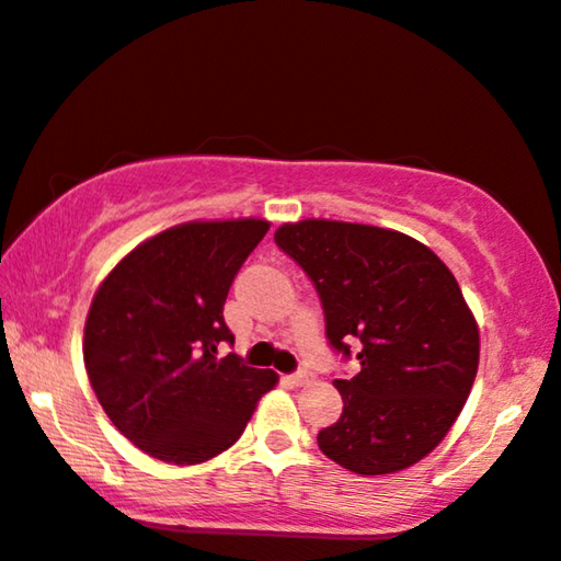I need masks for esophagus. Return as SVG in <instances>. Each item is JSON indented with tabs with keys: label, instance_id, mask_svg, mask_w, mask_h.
Listing matches in <instances>:
<instances>
[{
	"label": "esophagus",
	"instance_id": "34e87169",
	"mask_svg": "<svg viewBox=\"0 0 561 561\" xmlns=\"http://www.w3.org/2000/svg\"><path fill=\"white\" fill-rule=\"evenodd\" d=\"M311 371H308V369H298V371H294V375H288L286 379H290V381H294V385H306V381H311Z\"/></svg>",
	"mask_w": 561,
	"mask_h": 561
}]
</instances>
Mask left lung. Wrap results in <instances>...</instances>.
<instances>
[{
    "label": "left lung",
    "mask_w": 561,
    "mask_h": 561,
    "mask_svg": "<svg viewBox=\"0 0 561 561\" xmlns=\"http://www.w3.org/2000/svg\"><path fill=\"white\" fill-rule=\"evenodd\" d=\"M275 245L321 298L329 346L359 375L334 379L344 410L319 448L362 476L427 456L460 415L478 371V327L433 250L371 225H283Z\"/></svg>",
    "instance_id": "obj_1"
}]
</instances>
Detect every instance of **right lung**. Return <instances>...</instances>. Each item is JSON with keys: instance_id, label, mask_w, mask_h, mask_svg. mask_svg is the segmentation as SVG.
Instances as JSON below:
<instances>
[{"instance_id": "right-lung-1", "label": "right lung", "mask_w": 561, "mask_h": 561, "mask_svg": "<svg viewBox=\"0 0 561 561\" xmlns=\"http://www.w3.org/2000/svg\"><path fill=\"white\" fill-rule=\"evenodd\" d=\"M265 220L190 222L146 240L101 283L85 321L88 379L136 448L194 466L238 443L275 371L248 367L222 308Z\"/></svg>"}]
</instances>
